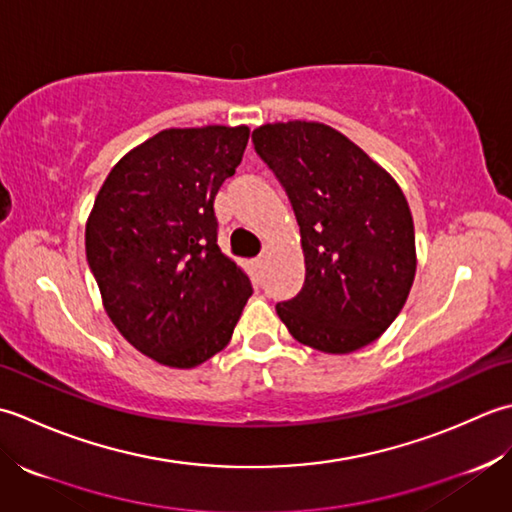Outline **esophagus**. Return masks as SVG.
Returning <instances> with one entry per match:
<instances>
[{
    "instance_id": "34e87169",
    "label": "esophagus",
    "mask_w": 512,
    "mask_h": 512,
    "mask_svg": "<svg viewBox=\"0 0 512 512\" xmlns=\"http://www.w3.org/2000/svg\"><path fill=\"white\" fill-rule=\"evenodd\" d=\"M265 260H267V256H265V254H260L258 258H254V260H252V265H254L256 269H263V267H265Z\"/></svg>"
}]
</instances>
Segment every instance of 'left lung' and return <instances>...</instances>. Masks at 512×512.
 <instances>
[{"label": "left lung", "instance_id": "1", "mask_svg": "<svg viewBox=\"0 0 512 512\" xmlns=\"http://www.w3.org/2000/svg\"><path fill=\"white\" fill-rule=\"evenodd\" d=\"M252 139L287 190L305 254V285L278 302V318L311 349L338 356L367 347L398 318L415 278L404 192L331 125L265 123Z\"/></svg>", "mask_w": 512, "mask_h": 512}]
</instances>
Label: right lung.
<instances>
[{
	"instance_id": "obj_1",
	"label": "right lung",
	"mask_w": 512,
	"mask_h": 512,
	"mask_svg": "<svg viewBox=\"0 0 512 512\" xmlns=\"http://www.w3.org/2000/svg\"><path fill=\"white\" fill-rule=\"evenodd\" d=\"M247 141V125L161 130L114 165L90 210L86 258L103 307L163 367L194 369L223 351L252 296L214 216Z\"/></svg>"
}]
</instances>
